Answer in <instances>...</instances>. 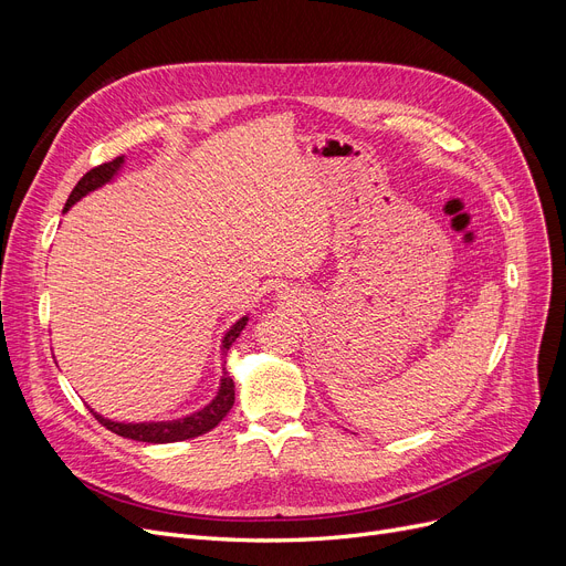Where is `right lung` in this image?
I'll list each match as a JSON object with an SVG mask.
<instances>
[{
	"label": "right lung",
	"instance_id": "right-lung-1",
	"mask_svg": "<svg viewBox=\"0 0 566 566\" xmlns=\"http://www.w3.org/2000/svg\"><path fill=\"white\" fill-rule=\"evenodd\" d=\"M126 165V158H114L112 163H105V165H98L94 167L92 171H86L77 186L73 188L66 206H64V213L69 211V208L73 203H77L82 197H86L88 192H94L98 188H103L105 184L114 181V176L122 171V167ZM248 325V316H241L238 318L231 328L224 333L222 337V355L231 348V344L235 342V337L243 333V328ZM233 380L231 376L224 371V376L220 378V388H218V395L213 397L211 403H206L201 410H195L190 415H186V418H178V420H167V422H112L107 418H103V415H98L94 408V418L105 427L109 429L112 433L116 436H124V438H130V440H139V442H178V440H190V438H197V436H203L206 431L216 429L224 415L231 410L233 406Z\"/></svg>",
	"mask_w": 566,
	"mask_h": 566
}]
</instances>
